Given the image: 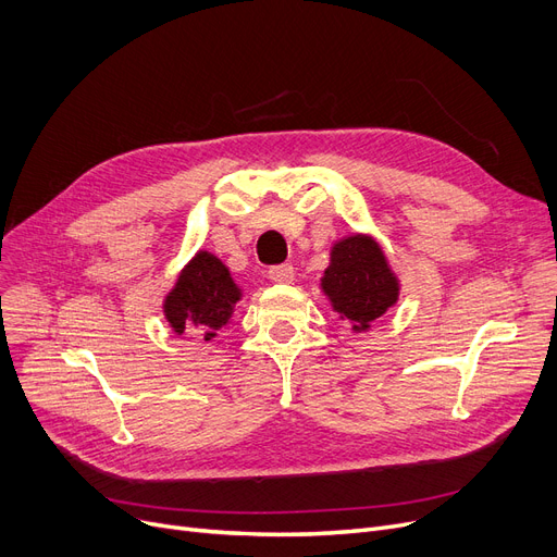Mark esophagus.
I'll use <instances>...</instances> for the list:
<instances>
[{
    "label": "esophagus",
    "mask_w": 557,
    "mask_h": 557,
    "mask_svg": "<svg viewBox=\"0 0 557 557\" xmlns=\"http://www.w3.org/2000/svg\"><path fill=\"white\" fill-rule=\"evenodd\" d=\"M269 277L277 284H290L296 277V271H294V267H290V263H280V267L269 269Z\"/></svg>",
    "instance_id": "1"
}]
</instances>
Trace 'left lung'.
I'll list each match as a JSON object with an SVG mask.
<instances>
[{
    "label": "left lung",
    "mask_w": 557,
    "mask_h": 557,
    "mask_svg": "<svg viewBox=\"0 0 557 557\" xmlns=\"http://www.w3.org/2000/svg\"><path fill=\"white\" fill-rule=\"evenodd\" d=\"M332 309L349 320L355 332H366L399 298V280L372 237L349 234L330 252V267L320 280Z\"/></svg>",
    "instance_id": "left-lung-1"
}]
</instances>
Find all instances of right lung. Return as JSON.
I'll return each mask as SVG.
<instances>
[{
	"instance_id": "add662e5",
	"label": "right lung",
	"mask_w": 557,
	"mask_h": 557,
	"mask_svg": "<svg viewBox=\"0 0 557 557\" xmlns=\"http://www.w3.org/2000/svg\"><path fill=\"white\" fill-rule=\"evenodd\" d=\"M239 300L242 288L234 284L225 263L208 250H198L166 294L162 309L178 336L212 341L230 323Z\"/></svg>"
}]
</instances>
